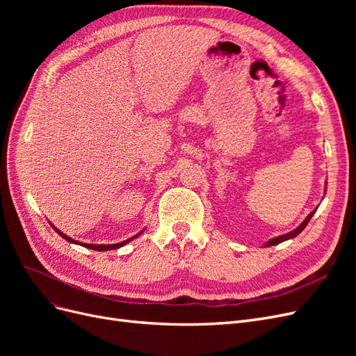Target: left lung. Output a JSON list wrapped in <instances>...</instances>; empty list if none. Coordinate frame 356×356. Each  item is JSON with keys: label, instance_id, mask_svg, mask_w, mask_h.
<instances>
[{"label": "left lung", "instance_id": "1", "mask_svg": "<svg viewBox=\"0 0 356 356\" xmlns=\"http://www.w3.org/2000/svg\"><path fill=\"white\" fill-rule=\"evenodd\" d=\"M316 212V209L315 211H312L307 217H306V220L301 222L297 229H294L293 232H289V233H286V234H282V236H277V238H273L272 241H268L267 243H266V246H273V245H277V243H281V242H285V241H288V239H293V238H296L297 234H300L301 232H303L305 229H306V225H307V222L310 221V218L314 217V213Z\"/></svg>", "mask_w": 356, "mask_h": 356}]
</instances>
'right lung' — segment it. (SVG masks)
Instances as JSON below:
<instances>
[{
    "label": "right lung",
    "mask_w": 356,
    "mask_h": 356,
    "mask_svg": "<svg viewBox=\"0 0 356 356\" xmlns=\"http://www.w3.org/2000/svg\"><path fill=\"white\" fill-rule=\"evenodd\" d=\"M50 225L53 229H55V232L60 236V238H63L65 241H68L70 243H75V245H81V246H84V248H90V250H95V251H111V250H117V248H120V246H123V245H126V243H129L131 241H134V239H136L139 234L141 233H138L136 236H134V238H131V239H127V241H123V242H120V243H111V245H93V243H81V242H77V241H74V239H71V238H68L67 234H63L59 229H56L55 225H53L51 222H50Z\"/></svg>",
    "instance_id": "obj_1"
}]
</instances>
